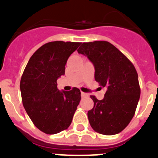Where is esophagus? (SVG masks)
<instances>
[{
	"instance_id": "34e87169",
	"label": "esophagus",
	"mask_w": 158,
	"mask_h": 158,
	"mask_svg": "<svg viewBox=\"0 0 158 158\" xmlns=\"http://www.w3.org/2000/svg\"><path fill=\"white\" fill-rule=\"evenodd\" d=\"M81 97H86V96H88V94L85 93H84V92H81Z\"/></svg>"
}]
</instances>
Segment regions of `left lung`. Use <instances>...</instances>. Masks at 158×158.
<instances>
[{"mask_svg":"<svg viewBox=\"0 0 158 158\" xmlns=\"http://www.w3.org/2000/svg\"><path fill=\"white\" fill-rule=\"evenodd\" d=\"M95 68V80L107 89L103 100L88 111L92 128L104 135L118 134L135 115L140 98L139 77L135 66L122 52L107 41L83 43L77 50Z\"/></svg>","mask_w":158,"mask_h":158,"instance_id":"1","label":"left lung"}]
</instances>
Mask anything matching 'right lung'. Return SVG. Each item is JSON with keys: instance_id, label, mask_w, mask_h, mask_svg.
Masks as SVG:
<instances>
[{"instance_id": "right-lung-1", "label": "right lung", "mask_w": 158, "mask_h": 158, "mask_svg": "<svg viewBox=\"0 0 158 158\" xmlns=\"http://www.w3.org/2000/svg\"><path fill=\"white\" fill-rule=\"evenodd\" d=\"M81 43H47L33 54L20 80L22 102L35 126L47 135L66 130L81 99L77 88L59 91L57 80Z\"/></svg>"}]
</instances>
